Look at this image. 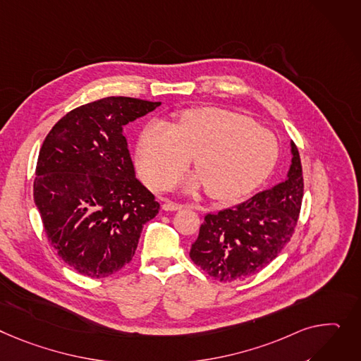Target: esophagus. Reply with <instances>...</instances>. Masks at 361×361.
Wrapping results in <instances>:
<instances>
[{
    "label": "esophagus",
    "mask_w": 361,
    "mask_h": 361,
    "mask_svg": "<svg viewBox=\"0 0 361 361\" xmlns=\"http://www.w3.org/2000/svg\"><path fill=\"white\" fill-rule=\"evenodd\" d=\"M184 206L183 204H178V203H174L171 200H165L164 204H162V209L166 210V212H176V210H181Z\"/></svg>",
    "instance_id": "obj_1"
}]
</instances>
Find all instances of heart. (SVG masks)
<instances>
[{
	"label": "heart",
	"instance_id": "obj_1",
	"mask_svg": "<svg viewBox=\"0 0 361 361\" xmlns=\"http://www.w3.org/2000/svg\"><path fill=\"white\" fill-rule=\"evenodd\" d=\"M276 136L247 116L216 107L184 111L176 126L152 120L139 135L136 161L151 187L166 188L195 157L197 176L184 180L193 191L206 185L213 199L248 193L271 173L277 161Z\"/></svg>",
	"mask_w": 361,
	"mask_h": 361
}]
</instances>
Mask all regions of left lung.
I'll return each mask as SVG.
<instances>
[{"mask_svg": "<svg viewBox=\"0 0 361 361\" xmlns=\"http://www.w3.org/2000/svg\"><path fill=\"white\" fill-rule=\"evenodd\" d=\"M290 148L292 164L283 183L204 216L190 258L210 277L244 280L269 266L290 241L303 199L300 157L293 142Z\"/></svg>", "mask_w": 361, "mask_h": 361, "instance_id": "obj_1", "label": "left lung"}]
</instances>
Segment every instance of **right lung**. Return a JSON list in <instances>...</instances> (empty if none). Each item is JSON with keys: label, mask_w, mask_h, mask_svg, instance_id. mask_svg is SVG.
I'll use <instances>...</instances> for the list:
<instances>
[{"label": "right lung", "mask_w": 361, "mask_h": 361, "mask_svg": "<svg viewBox=\"0 0 361 361\" xmlns=\"http://www.w3.org/2000/svg\"><path fill=\"white\" fill-rule=\"evenodd\" d=\"M161 103L107 97L66 113L39 152L33 197L51 245L80 274L107 277L132 259L159 203L135 177L123 128Z\"/></svg>", "instance_id": "right-lung-1"}]
</instances>
